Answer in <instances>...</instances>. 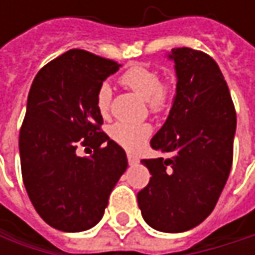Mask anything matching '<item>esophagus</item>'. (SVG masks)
Here are the masks:
<instances>
[{
	"label": "esophagus",
	"instance_id": "34e87169",
	"mask_svg": "<svg viewBox=\"0 0 255 255\" xmlns=\"http://www.w3.org/2000/svg\"><path fill=\"white\" fill-rule=\"evenodd\" d=\"M127 159H128V164H129V165H134V164H137V162H138L137 156H134L132 153H127Z\"/></svg>",
	"mask_w": 255,
	"mask_h": 255
}]
</instances>
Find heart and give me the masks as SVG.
Instances as JSON below:
<instances>
[{"instance_id": "1", "label": "heart", "mask_w": 255, "mask_h": 255, "mask_svg": "<svg viewBox=\"0 0 255 255\" xmlns=\"http://www.w3.org/2000/svg\"><path fill=\"white\" fill-rule=\"evenodd\" d=\"M121 82L146 99L147 109L152 114H161L168 109L173 97V85L168 79L161 78L159 72L149 66L135 65L128 68L121 75ZM112 108V88L108 82H103L96 94V109L106 118ZM152 127L146 123L128 124L124 121L115 123L109 128L111 138L127 150H138L150 137Z\"/></svg>"}]
</instances>
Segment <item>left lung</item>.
<instances>
[{
	"instance_id": "8db88e82",
	"label": "left lung",
	"mask_w": 255,
	"mask_h": 255,
	"mask_svg": "<svg viewBox=\"0 0 255 255\" xmlns=\"http://www.w3.org/2000/svg\"><path fill=\"white\" fill-rule=\"evenodd\" d=\"M170 57L177 91L165 124L150 140L170 156L141 159L152 177L137 201L149 226L177 233L202 223L220 198L233 161L236 111L211 56L181 47Z\"/></svg>"
}]
</instances>
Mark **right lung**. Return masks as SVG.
Segmentation results:
<instances>
[{
    "instance_id": "obj_1",
    "label": "right lung",
    "mask_w": 255,
    "mask_h": 255,
    "mask_svg": "<svg viewBox=\"0 0 255 255\" xmlns=\"http://www.w3.org/2000/svg\"><path fill=\"white\" fill-rule=\"evenodd\" d=\"M120 63L69 50L47 63L32 82L19 134L22 177L39 217L62 232L96 226L109 195L127 170L124 149L102 131L96 94ZM90 145V157H79Z\"/></svg>"
}]
</instances>
